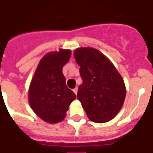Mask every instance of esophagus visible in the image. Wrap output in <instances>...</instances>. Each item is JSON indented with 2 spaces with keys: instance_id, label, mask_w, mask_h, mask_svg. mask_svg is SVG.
Instances as JSON below:
<instances>
[{
  "instance_id": "obj_1",
  "label": "esophagus",
  "mask_w": 153,
  "mask_h": 153,
  "mask_svg": "<svg viewBox=\"0 0 153 153\" xmlns=\"http://www.w3.org/2000/svg\"><path fill=\"white\" fill-rule=\"evenodd\" d=\"M73 91H74V93L75 94H77V93H78V87H75L74 89H73Z\"/></svg>"
}]
</instances>
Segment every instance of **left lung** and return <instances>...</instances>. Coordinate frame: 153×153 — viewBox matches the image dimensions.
<instances>
[{
  "label": "left lung",
  "instance_id": "obj_1",
  "mask_svg": "<svg viewBox=\"0 0 153 153\" xmlns=\"http://www.w3.org/2000/svg\"><path fill=\"white\" fill-rule=\"evenodd\" d=\"M74 55L82 79L77 98L91 121L96 123L110 121L120 111L126 98L122 77L96 49L80 48L74 51Z\"/></svg>",
  "mask_w": 153,
  "mask_h": 153
}]
</instances>
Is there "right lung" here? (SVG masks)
<instances>
[{
  "mask_svg": "<svg viewBox=\"0 0 153 153\" xmlns=\"http://www.w3.org/2000/svg\"><path fill=\"white\" fill-rule=\"evenodd\" d=\"M70 50L48 53L40 60L28 91L32 110L44 121L57 123L66 117L75 94L66 85L62 67L71 58Z\"/></svg>",
  "mask_w": 153,
  "mask_h": 153,
  "instance_id": "obj_1",
  "label": "right lung"
}]
</instances>
